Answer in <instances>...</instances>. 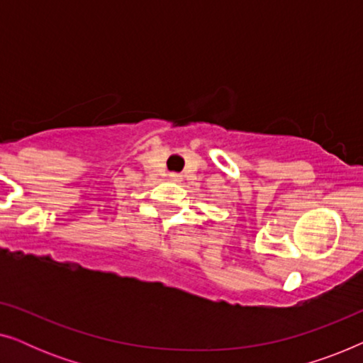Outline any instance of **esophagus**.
I'll return each mask as SVG.
<instances>
[{
	"label": "esophagus",
	"instance_id": "34e87169",
	"mask_svg": "<svg viewBox=\"0 0 363 363\" xmlns=\"http://www.w3.org/2000/svg\"><path fill=\"white\" fill-rule=\"evenodd\" d=\"M170 178H172L173 182H180L182 175H180V173H170Z\"/></svg>",
	"mask_w": 363,
	"mask_h": 363
}]
</instances>
